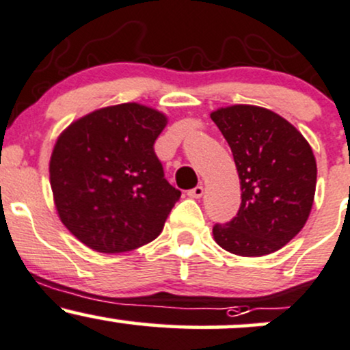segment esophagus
<instances>
[{"instance_id": "esophagus-1", "label": "esophagus", "mask_w": 350, "mask_h": 350, "mask_svg": "<svg viewBox=\"0 0 350 350\" xmlns=\"http://www.w3.org/2000/svg\"><path fill=\"white\" fill-rule=\"evenodd\" d=\"M202 194H204V187L202 186H196V187H192L191 191H187L189 198H194V199L202 198Z\"/></svg>"}]
</instances>
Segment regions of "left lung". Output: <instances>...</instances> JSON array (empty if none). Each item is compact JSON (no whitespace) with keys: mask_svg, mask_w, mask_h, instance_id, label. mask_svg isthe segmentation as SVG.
Here are the masks:
<instances>
[{"mask_svg":"<svg viewBox=\"0 0 350 350\" xmlns=\"http://www.w3.org/2000/svg\"><path fill=\"white\" fill-rule=\"evenodd\" d=\"M211 118L230 146L242 204L230 222L215 224V242L240 256L280 250L299 234L316 191V159L304 136L271 110L234 105Z\"/></svg>","mask_w":350,"mask_h":350,"instance_id":"8db88e82","label":"left lung"}]
</instances>
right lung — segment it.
Segmentation results:
<instances>
[{"mask_svg":"<svg viewBox=\"0 0 350 350\" xmlns=\"http://www.w3.org/2000/svg\"><path fill=\"white\" fill-rule=\"evenodd\" d=\"M166 122L152 108L122 103L92 111L59 136L49 164L55 207L92 250L130 252L161 234L180 198L154 152Z\"/></svg>","mask_w":350,"mask_h":350,"instance_id":"right-lung-1","label":"right lung"}]
</instances>
